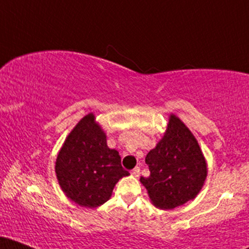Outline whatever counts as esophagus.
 <instances>
[{
  "label": "esophagus",
  "instance_id": "esophagus-1",
  "mask_svg": "<svg viewBox=\"0 0 249 249\" xmlns=\"http://www.w3.org/2000/svg\"><path fill=\"white\" fill-rule=\"evenodd\" d=\"M139 173H141V167H134L133 170H132V176H134V177H138L139 176Z\"/></svg>",
  "mask_w": 249,
  "mask_h": 249
}]
</instances>
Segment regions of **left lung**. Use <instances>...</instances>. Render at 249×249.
<instances>
[{"label": "left lung", "mask_w": 249, "mask_h": 249, "mask_svg": "<svg viewBox=\"0 0 249 249\" xmlns=\"http://www.w3.org/2000/svg\"><path fill=\"white\" fill-rule=\"evenodd\" d=\"M150 176L142 177L154 206L172 210L196 198L207 176L198 142L178 117L172 115L166 133L147 153Z\"/></svg>", "instance_id": "8db88e82"}]
</instances>
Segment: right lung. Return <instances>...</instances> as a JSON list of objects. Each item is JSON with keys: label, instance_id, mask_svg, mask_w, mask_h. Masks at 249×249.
<instances>
[{"label": "right lung", "instance_id": "right-lung-1", "mask_svg": "<svg viewBox=\"0 0 249 249\" xmlns=\"http://www.w3.org/2000/svg\"><path fill=\"white\" fill-rule=\"evenodd\" d=\"M63 192L81 206L95 208L107 202L119 179L128 176L118 151L107 145V137L92 113L71 131L56 160Z\"/></svg>", "mask_w": 249, "mask_h": 249}]
</instances>
